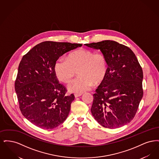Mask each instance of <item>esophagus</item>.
I'll return each instance as SVG.
<instances>
[{
  "instance_id": "1",
  "label": "esophagus",
  "mask_w": 159,
  "mask_h": 159,
  "mask_svg": "<svg viewBox=\"0 0 159 159\" xmlns=\"http://www.w3.org/2000/svg\"><path fill=\"white\" fill-rule=\"evenodd\" d=\"M82 95V93H75V97L76 98H77V97H80Z\"/></svg>"
}]
</instances>
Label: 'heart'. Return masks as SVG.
Instances as JSON below:
<instances>
[{
    "label": "heart",
    "instance_id": "b5f03b06",
    "mask_svg": "<svg viewBox=\"0 0 159 159\" xmlns=\"http://www.w3.org/2000/svg\"><path fill=\"white\" fill-rule=\"evenodd\" d=\"M77 70L79 77L68 84V89L70 92L80 93L89 90L93 83L97 84L105 79L108 62L102 53L80 49L70 53L67 59L59 58L54 66L55 76L63 83H68Z\"/></svg>",
    "mask_w": 159,
    "mask_h": 159
}]
</instances>
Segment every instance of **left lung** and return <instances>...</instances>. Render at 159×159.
Wrapping results in <instances>:
<instances>
[{"label":"left lung","instance_id":"left-lung-1","mask_svg":"<svg viewBox=\"0 0 159 159\" xmlns=\"http://www.w3.org/2000/svg\"><path fill=\"white\" fill-rule=\"evenodd\" d=\"M84 45L100 50L108 62L106 77L93 94L92 114L104 128L121 127L134 119L143 97L142 68L133 51L117 42Z\"/></svg>","mask_w":159,"mask_h":159}]
</instances>
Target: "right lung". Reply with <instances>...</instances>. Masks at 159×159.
I'll return each mask as SVG.
<instances>
[{
	"mask_svg": "<svg viewBox=\"0 0 159 159\" xmlns=\"http://www.w3.org/2000/svg\"><path fill=\"white\" fill-rule=\"evenodd\" d=\"M82 44L46 41L23 56L18 70L15 89L23 116L40 128H55L66 120L75 99L54 73L56 61Z\"/></svg>",
	"mask_w": 159,
	"mask_h": 159,
	"instance_id": "add662e5",
	"label": "right lung"
}]
</instances>
